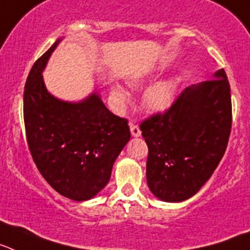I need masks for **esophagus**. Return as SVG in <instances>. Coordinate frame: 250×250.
Wrapping results in <instances>:
<instances>
[{
	"instance_id": "esophagus-1",
	"label": "esophagus",
	"mask_w": 250,
	"mask_h": 250,
	"mask_svg": "<svg viewBox=\"0 0 250 250\" xmlns=\"http://www.w3.org/2000/svg\"><path fill=\"white\" fill-rule=\"evenodd\" d=\"M129 129H131V134L133 136V137H140L141 136V129L137 125L129 123Z\"/></svg>"
}]
</instances>
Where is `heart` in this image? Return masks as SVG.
Here are the masks:
<instances>
[{"label":"heart","mask_w":250,"mask_h":250,"mask_svg":"<svg viewBox=\"0 0 250 250\" xmlns=\"http://www.w3.org/2000/svg\"><path fill=\"white\" fill-rule=\"evenodd\" d=\"M177 86H179V79L175 77L160 80L149 86L143 94V105L151 112H165L172 105L176 97ZM112 94L119 102H125L128 98L127 92L121 86H114L112 89Z\"/></svg>","instance_id":"1"}]
</instances>
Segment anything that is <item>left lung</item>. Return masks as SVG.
I'll return each mask as SVG.
<instances>
[{"label": "left lung", "mask_w": 250, "mask_h": 250, "mask_svg": "<svg viewBox=\"0 0 250 250\" xmlns=\"http://www.w3.org/2000/svg\"><path fill=\"white\" fill-rule=\"evenodd\" d=\"M148 146L147 184L157 199L180 203L211 177L231 129V95L224 69L188 86L164 114L140 125Z\"/></svg>", "instance_id": "left-lung-1"}]
</instances>
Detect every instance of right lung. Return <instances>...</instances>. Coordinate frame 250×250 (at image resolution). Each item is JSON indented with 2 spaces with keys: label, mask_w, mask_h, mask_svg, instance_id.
I'll use <instances>...</instances> for the list:
<instances>
[{
  "label": "right lung",
  "mask_w": 250,
  "mask_h": 250,
  "mask_svg": "<svg viewBox=\"0 0 250 250\" xmlns=\"http://www.w3.org/2000/svg\"><path fill=\"white\" fill-rule=\"evenodd\" d=\"M62 38L32 65L23 92V121L34 162L62 196L85 201L101 192L113 165L131 138L128 122L114 116L95 90L79 102L47 92L42 78Z\"/></svg>",
  "instance_id": "1"
}]
</instances>
